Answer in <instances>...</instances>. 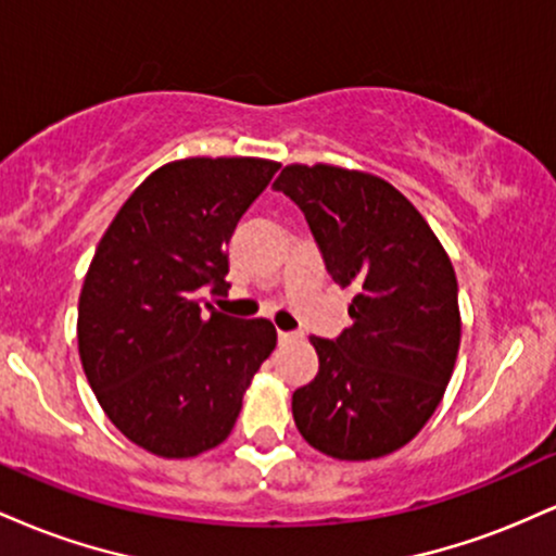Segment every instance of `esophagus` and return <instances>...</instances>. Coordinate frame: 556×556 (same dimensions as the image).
<instances>
[{
  "label": "esophagus",
  "mask_w": 556,
  "mask_h": 556,
  "mask_svg": "<svg viewBox=\"0 0 556 556\" xmlns=\"http://www.w3.org/2000/svg\"><path fill=\"white\" fill-rule=\"evenodd\" d=\"M300 337L303 334H298V331H279V342H298Z\"/></svg>",
  "instance_id": "1"
}]
</instances>
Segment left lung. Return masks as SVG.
Wrapping results in <instances>:
<instances>
[{"label": "left lung", "instance_id": "left-lung-1", "mask_svg": "<svg viewBox=\"0 0 556 556\" xmlns=\"http://www.w3.org/2000/svg\"><path fill=\"white\" fill-rule=\"evenodd\" d=\"M305 214L327 271L355 298L334 340L311 337L318 374L292 394L311 446L374 460L424 429L460 350L457 277L418 208L381 177L290 164L274 180Z\"/></svg>", "mask_w": 556, "mask_h": 556}]
</instances>
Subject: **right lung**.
I'll list each match as a JSON object with an SVG mask.
<instances>
[{
  "label": "right lung",
  "instance_id": "1",
  "mask_svg": "<svg viewBox=\"0 0 556 556\" xmlns=\"http://www.w3.org/2000/svg\"><path fill=\"white\" fill-rule=\"evenodd\" d=\"M277 162L195 156L151 172L101 238L78 303L83 371L104 413L159 457H195L232 431L271 355L266 318L225 316L227 242Z\"/></svg>",
  "mask_w": 556,
  "mask_h": 556
}]
</instances>
